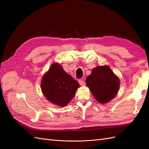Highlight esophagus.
Returning <instances> with one entry per match:
<instances>
[{"mask_svg": "<svg viewBox=\"0 0 149 149\" xmlns=\"http://www.w3.org/2000/svg\"><path fill=\"white\" fill-rule=\"evenodd\" d=\"M78 82H79V84H80L81 86H85V84H86L85 82L84 81H83V80L79 79V80L78 81Z\"/></svg>", "mask_w": 149, "mask_h": 149, "instance_id": "1", "label": "esophagus"}]
</instances>
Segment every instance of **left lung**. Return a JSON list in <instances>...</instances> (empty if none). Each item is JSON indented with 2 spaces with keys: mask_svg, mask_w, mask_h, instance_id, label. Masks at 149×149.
Here are the masks:
<instances>
[{
  "mask_svg": "<svg viewBox=\"0 0 149 149\" xmlns=\"http://www.w3.org/2000/svg\"><path fill=\"white\" fill-rule=\"evenodd\" d=\"M86 83L96 100L102 104L112 100L119 88V78L107 66L94 68Z\"/></svg>",
  "mask_w": 149,
  "mask_h": 149,
  "instance_id": "obj_1",
  "label": "left lung"
}]
</instances>
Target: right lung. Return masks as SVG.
I'll list each match as a JSON object with an SVG mask.
<instances>
[{
	"label": "right lung",
	"mask_w": 149,
	"mask_h": 149,
	"mask_svg": "<svg viewBox=\"0 0 149 149\" xmlns=\"http://www.w3.org/2000/svg\"><path fill=\"white\" fill-rule=\"evenodd\" d=\"M79 86L78 82L58 63L50 66L41 83L44 96L49 101L59 106L67 105L74 96Z\"/></svg>",
	"instance_id": "obj_1"
}]
</instances>
